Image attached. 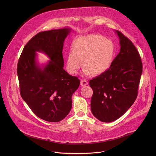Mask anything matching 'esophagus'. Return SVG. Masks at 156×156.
<instances>
[{"instance_id": "esophagus-1", "label": "esophagus", "mask_w": 156, "mask_h": 156, "mask_svg": "<svg viewBox=\"0 0 156 156\" xmlns=\"http://www.w3.org/2000/svg\"><path fill=\"white\" fill-rule=\"evenodd\" d=\"M87 85H88V82L86 80H81V81H80V85L82 87L86 86Z\"/></svg>"}]
</instances>
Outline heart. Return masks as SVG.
<instances>
[{
	"mask_svg": "<svg viewBox=\"0 0 156 156\" xmlns=\"http://www.w3.org/2000/svg\"><path fill=\"white\" fill-rule=\"evenodd\" d=\"M113 55L114 45L110 40L98 34L81 36L74 41L73 49L68 53L67 69L76 74L83 60L85 74H101L109 68Z\"/></svg>",
	"mask_w": 156,
	"mask_h": 156,
	"instance_id": "obj_1",
	"label": "heart"
}]
</instances>
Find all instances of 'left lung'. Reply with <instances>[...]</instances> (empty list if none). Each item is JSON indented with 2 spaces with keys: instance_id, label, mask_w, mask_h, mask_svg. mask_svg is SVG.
Masks as SVG:
<instances>
[{
  "instance_id": "8db88e82",
  "label": "left lung",
  "mask_w": 156,
  "mask_h": 156,
  "mask_svg": "<svg viewBox=\"0 0 156 156\" xmlns=\"http://www.w3.org/2000/svg\"><path fill=\"white\" fill-rule=\"evenodd\" d=\"M117 34L120 51L105 73L89 81L93 90L90 109L100 121L111 122L122 116L136 99L142 63L132 42L121 32Z\"/></svg>"
}]
</instances>
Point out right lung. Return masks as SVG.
<instances>
[{
  "instance_id": "right-lung-1",
  "label": "right lung",
  "mask_w": 156,
  "mask_h": 156,
  "mask_svg": "<svg viewBox=\"0 0 156 156\" xmlns=\"http://www.w3.org/2000/svg\"><path fill=\"white\" fill-rule=\"evenodd\" d=\"M71 29L65 27L37 34L24 46L17 65L20 94L38 117L48 122L66 118L72 107L71 97L80 80L64 69V42ZM36 52L51 59L41 67Z\"/></svg>"
}]
</instances>
